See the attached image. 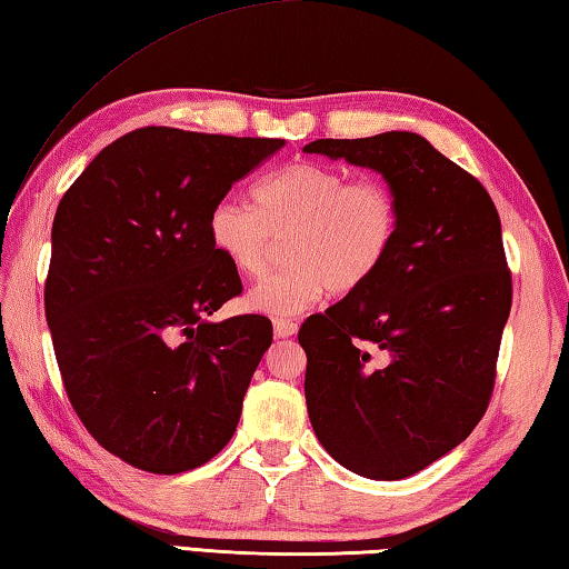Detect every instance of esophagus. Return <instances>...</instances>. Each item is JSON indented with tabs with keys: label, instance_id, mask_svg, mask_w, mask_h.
I'll return each mask as SVG.
<instances>
[{
	"label": "esophagus",
	"instance_id": "34e87169",
	"mask_svg": "<svg viewBox=\"0 0 569 569\" xmlns=\"http://www.w3.org/2000/svg\"><path fill=\"white\" fill-rule=\"evenodd\" d=\"M298 332V322L293 320H283V318H276L273 320V336L276 338H291Z\"/></svg>",
	"mask_w": 569,
	"mask_h": 569
}]
</instances>
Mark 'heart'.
<instances>
[{"label":"heart","mask_w":569,"mask_h":569,"mask_svg":"<svg viewBox=\"0 0 569 569\" xmlns=\"http://www.w3.org/2000/svg\"><path fill=\"white\" fill-rule=\"evenodd\" d=\"M211 249L229 269L259 281L286 239L283 273L251 288L249 310L288 318L332 293H355L392 253L399 204L382 180H355L338 167L298 160L251 189V207L221 199L209 211Z\"/></svg>","instance_id":"obj_1"}]
</instances>
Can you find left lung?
I'll return each mask as SVG.
<instances>
[{
	"label": "left lung",
	"mask_w": 569,
	"mask_h": 569,
	"mask_svg": "<svg viewBox=\"0 0 569 569\" xmlns=\"http://www.w3.org/2000/svg\"><path fill=\"white\" fill-rule=\"evenodd\" d=\"M303 152L380 172L397 197L382 269L310 316L298 342L322 449L352 473L399 481L459 447L491 399L513 300L498 211L417 132L316 140Z\"/></svg>",
	"instance_id": "1"
}]
</instances>
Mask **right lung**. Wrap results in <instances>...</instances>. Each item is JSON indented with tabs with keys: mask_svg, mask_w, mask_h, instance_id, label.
Wrapping results in <instances>:
<instances>
[{
	"mask_svg": "<svg viewBox=\"0 0 569 569\" xmlns=\"http://www.w3.org/2000/svg\"><path fill=\"white\" fill-rule=\"evenodd\" d=\"M286 140L140 128L100 150L51 227L47 322L76 415L136 469L182 473L237 431L273 340L261 316L209 320L241 293L207 219Z\"/></svg>",
	"mask_w": 569,
	"mask_h": 569,
	"instance_id": "right-lung-1",
	"label": "right lung"
}]
</instances>
